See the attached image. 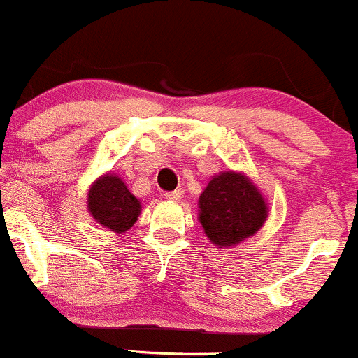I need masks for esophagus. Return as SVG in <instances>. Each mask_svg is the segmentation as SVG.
Instances as JSON below:
<instances>
[{
	"mask_svg": "<svg viewBox=\"0 0 358 358\" xmlns=\"http://www.w3.org/2000/svg\"><path fill=\"white\" fill-rule=\"evenodd\" d=\"M182 193H183L182 190H173V192H168L165 196L168 200H171V202H178V200L182 199Z\"/></svg>",
	"mask_w": 358,
	"mask_h": 358,
	"instance_id": "esophagus-1",
	"label": "esophagus"
}]
</instances>
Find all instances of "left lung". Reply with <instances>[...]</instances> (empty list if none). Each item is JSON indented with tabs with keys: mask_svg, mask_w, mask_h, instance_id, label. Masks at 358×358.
I'll use <instances>...</instances> for the list:
<instances>
[{
	"mask_svg": "<svg viewBox=\"0 0 358 358\" xmlns=\"http://www.w3.org/2000/svg\"><path fill=\"white\" fill-rule=\"evenodd\" d=\"M268 219L262 193L239 171H222L199 199V220L205 236L219 248H231L254 236Z\"/></svg>",
	"mask_w": 358,
	"mask_h": 358,
	"instance_id": "1",
	"label": "left lung"
}]
</instances>
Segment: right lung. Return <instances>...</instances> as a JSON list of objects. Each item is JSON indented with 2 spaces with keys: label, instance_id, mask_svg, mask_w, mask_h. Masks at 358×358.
Masks as SVG:
<instances>
[{
  "label": "right lung",
  "instance_id": "obj_1",
  "mask_svg": "<svg viewBox=\"0 0 358 358\" xmlns=\"http://www.w3.org/2000/svg\"><path fill=\"white\" fill-rule=\"evenodd\" d=\"M87 208L97 224L116 234H122L129 231L138 220L141 202L117 175L106 173L90 185Z\"/></svg>",
  "mask_w": 358,
  "mask_h": 358
}]
</instances>
